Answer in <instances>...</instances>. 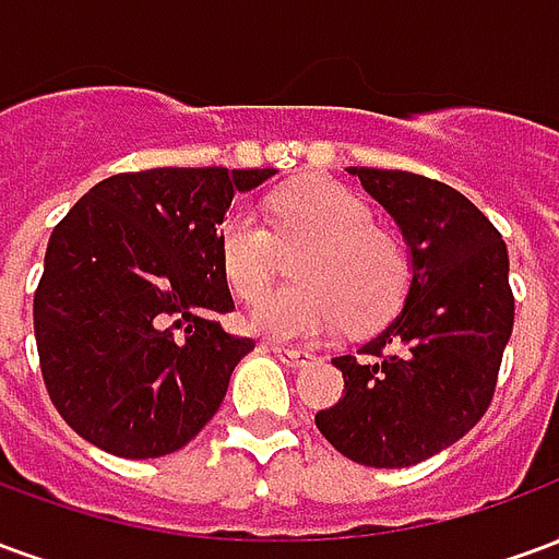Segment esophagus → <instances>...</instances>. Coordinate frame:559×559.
<instances>
[{
	"label": "esophagus",
	"instance_id": "obj_1",
	"mask_svg": "<svg viewBox=\"0 0 559 559\" xmlns=\"http://www.w3.org/2000/svg\"><path fill=\"white\" fill-rule=\"evenodd\" d=\"M266 350H272L281 362L293 365V368H299V365H305L311 359V353L308 350H296V347H284V344H266Z\"/></svg>",
	"mask_w": 559,
	"mask_h": 559
}]
</instances>
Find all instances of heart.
Returning a JSON list of instances; mask_svg holds the SVG:
<instances>
[{
  "label": "heart",
  "instance_id": "obj_1",
  "mask_svg": "<svg viewBox=\"0 0 559 559\" xmlns=\"http://www.w3.org/2000/svg\"><path fill=\"white\" fill-rule=\"evenodd\" d=\"M374 212L350 188L302 179L272 200V227L254 209H230L218 227V257L233 293L254 302L278 266V245L302 248L299 284L272 290L251 326L272 338H317L350 326H380L411 290L413 263L392 233L374 227Z\"/></svg>",
  "mask_w": 559,
  "mask_h": 559
}]
</instances>
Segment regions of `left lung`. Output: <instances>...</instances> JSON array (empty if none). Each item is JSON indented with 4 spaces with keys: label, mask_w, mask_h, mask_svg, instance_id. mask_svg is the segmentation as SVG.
I'll return each mask as SVG.
<instances>
[{
    "label": "left lung",
    "mask_w": 559,
    "mask_h": 559,
    "mask_svg": "<svg viewBox=\"0 0 559 559\" xmlns=\"http://www.w3.org/2000/svg\"><path fill=\"white\" fill-rule=\"evenodd\" d=\"M411 245L401 314L356 356H335L344 395L314 416L329 443L365 467H411L485 416L515 326L500 230L445 182L350 167Z\"/></svg>",
    "instance_id": "obj_1"
}]
</instances>
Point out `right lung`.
I'll use <instances>...</instances> for the list:
<instances>
[{
  "label": "right lung",
  "mask_w": 559,
  "mask_h": 559,
  "mask_svg": "<svg viewBox=\"0 0 559 559\" xmlns=\"http://www.w3.org/2000/svg\"><path fill=\"white\" fill-rule=\"evenodd\" d=\"M275 170L116 173L53 227L35 290L47 395L119 457H160L203 431L254 341L224 332L233 296L218 224Z\"/></svg>",
  "instance_id": "1"
}]
</instances>
